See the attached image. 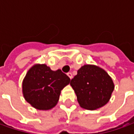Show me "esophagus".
Segmentation results:
<instances>
[{
    "label": "esophagus",
    "instance_id": "34e87169",
    "mask_svg": "<svg viewBox=\"0 0 134 134\" xmlns=\"http://www.w3.org/2000/svg\"><path fill=\"white\" fill-rule=\"evenodd\" d=\"M67 75H68V77H70V79H72V74L71 73V72H67Z\"/></svg>",
    "mask_w": 134,
    "mask_h": 134
}]
</instances>
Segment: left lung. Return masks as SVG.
I'll use <instances>...</instances> for the list:
<instances>
[{"mask_svg":"<svg viewBox=\"0 0 134 134\" xmlns=\"http://www.w3.org/2000/svg\"><path fill=\"white\" fill-rule=\"evenodd\" d=\"M77 102L84 109H98L109 102L114 90L112 78L95 65H84L70 81Z\"/></svg>","mask_w":134,"mask_h":134,"instance_id":"8db88e82","label":"left lung"}]
</instances>
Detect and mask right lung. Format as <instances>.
Listing matches in <instances>:
<instances>
[{"instance_id": "add662e5", "label": "right lung", "mask_w": 134, "mask_h": 134, "mask_svg": "<svg viewBox=\"0 0 134 134\" xmlns=\"http://www.w3.org/2000/svg\"><path fill=\"white\" fill-rule=\"evenodd\" d=\"M70 82V77L61 70L53 71L46 64H36L26 75L22 91L26 101L33 107L49 109L57 104L61 91Z\"/></svg>"}]
</instances>
